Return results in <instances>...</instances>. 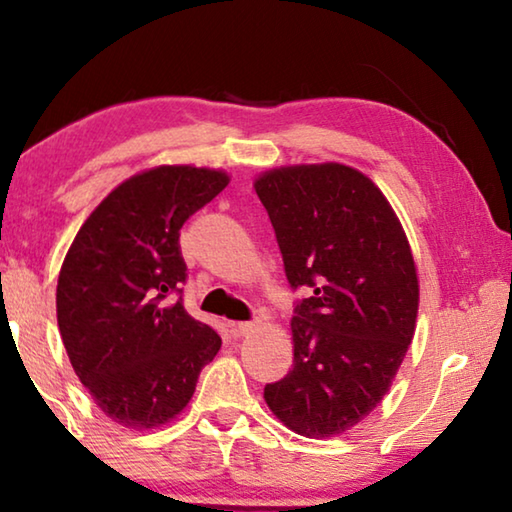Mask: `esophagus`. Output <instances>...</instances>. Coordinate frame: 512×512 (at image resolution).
Returning <instances> with one entry per match:
<instances>
[{
	"mask_svg": "<svg viewBox=\"0 0 512 512\" xmlns=\"http://www.w3.org/2000/svg\"><path fill=\"white\" fill-rule=\"evenodd\" d=\"M259 325H262V323H259V320H244V323H237L235 329H237V332H239L241 336H246V334H250V332H255V329H257Z\"/></svg>",
	"mask_w": 512,
	"mask_h": 512,
	"instance_id": "esophagus-1",
	"label": "esophagus"
}]
</instances>
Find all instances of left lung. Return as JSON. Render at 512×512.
Segmentation results:
<instances>
[{"label": "left lung", "instance_id": "8db88e82", "mask_svg": "<svg viewBox=\"0 0 512 512\" xmlns=\"http://www.w3.org/2000/svg\"><path fill=\"white\" fill-rule=\"evenodd\" d=\"M253 185L289 284L311 291L291 320L293 368L264 400L300 436H339L384 400L413 341L409 239L381 189L348 164L275 167Z\"/></svg>", "mask_w": 512, "mask_h": 512}]
</instances>
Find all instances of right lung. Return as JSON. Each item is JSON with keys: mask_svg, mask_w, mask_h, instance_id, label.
I'll use <instances>...</instances> for the list:
<instances>
[{"mask_svg": "<svg viewBox=\"0 0 512 512\" xmlns=\"http://www.w3.org/2000/svg\"><path fill=\"white\" fill-rule=\"evenodd\" d=\"M223 169L160 164L94 207L58 273L56 316L69 363L94 404L126 429L183 413L221 336L187 314L180 228L223 192Z\"/></svg>", "mask_w": 512, "mask_h": 512, "instance_id": "1", "label": "right lung"}]
</instances>
